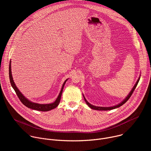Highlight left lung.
I'll list each match as a JSON object with an SVG mask.
<instances>
[{
    "mask_svg": "<svg viewBox=\"0 0 151 151\" xmlns=\"http://www.w3.org/2000/svg\"><path fill=\"white\" fill-rule=\"evenodd\" d=\"M140 76H139V78H138L137 82H136L135 85H134V87H133L132 90L130 91V93H129V94H128V96L125 98V99H124V100H122L120 103H119V104H116V105H115V106H110V107H101V106H94V105L90 104L87 100H86L85 97H84V96H83H83L85 101L86 103H87V104L90 107L91 109H94V110H98V111H109V110H112V109H116V108H117V107H119L121 106L122 105H123L129 99H130V97L132 95L133 91H134L136 87H137V84H138V83H139V80H140Z\"/></svg>",
    "mask_w": 151,
    "mask_h": 151,
    "instance_id": "1",
    "label": "left lung"
}]
</instances>
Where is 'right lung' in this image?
Wrapping results in <instances>:
<instances>
[{
	"instance_id": "1",
	"label": "right lung",
	"mask_w": 151,
	"mask_h": 151,
	"mask_svg": "<svg viewBox=\"0 0 151 151\" xmlns=\"http://www.w3.org/2000/svg\"><path fill=\"white\" fill-rule=\"evenodd\" d=\"M9 75L10 82H11L12 87L14 88V90L15 91L17 96L18 97L20 101L22 102V103L24 105H25L26 107H29V108H30V109L36 110V111H42V112H47V111H51L53 109L56 108V107L58 106V105L59 104L60 101V99H61V94H62V93H63V88L64 87V85H65L66 81L68 80V79H67L66 80H65V81H64V83H63L60 92L58 97H57L56 100L53 103H48V104H39V103H35V102H33V101L29 100L28 99H27L22 93L20 92V91L17 87V86H16V85H15V82L13 80V78H12V75L11 61H10V62H9Z\"/></svg>"
}]
</instances>
